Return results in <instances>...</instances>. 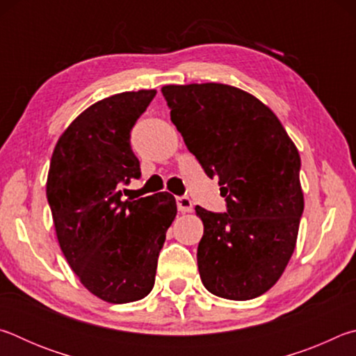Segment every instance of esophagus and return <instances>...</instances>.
I'll return each mask as SVG.
<instances>
[{"label": "esophagus", "instance_id": "1", "mask_svg": "<svg viewBox=\"0 0 356 356\" xmlns=\"http://www.w3.org/2000/svg\"><path fill=\"white\" fill-rule=\"evenodd\" d=\"M176 204H177L179 212H182V213H188L193 210V202L188 196H177Z\"/></svg>", "mask_w": 356, "mask_h": 356}]
</instances>
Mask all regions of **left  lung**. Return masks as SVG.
Returning a JSON list of instances; mask_svg holds the SVG:
<instances>
[{"label": "left lung", "mask_w": 356, "mask_h": 356, "mask_svg": "<svg viewBox=\"0 0 356 356\" xmlns=\"http://www.w3.org/2000/svg\"><path fill=\"white\" fill-rule=\"evenodd\" d=\"M161 94L186 149L220 179L226 201V212L196 206L202 284L221 298H256L280 280L295 250L305 207L298 150L275 113L242 89L170 84Z\"/></svg>", "instance_id": "left-lung-1"}]
</instances>
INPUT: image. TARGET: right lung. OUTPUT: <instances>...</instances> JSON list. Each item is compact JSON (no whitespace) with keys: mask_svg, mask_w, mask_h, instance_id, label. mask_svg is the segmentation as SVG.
<instances>
[{"mask_svg":"<svg viewBox=\"0 0 356 356\" xmlns=\"http://www.w3.org/2000/svg\"><path fill=\"white\" fill-rule=\"evenodd\" d=\"M156 91L120 92L84 110L58 140L47 179L58 242L81 284L108 303L152 291L177 206L170 193L122 201L141 177L130 131Z\"/></svg>","mask_w":356,"mask_h":356,"instance_id":"obj_1","label":"right lung"}]
</instances>
